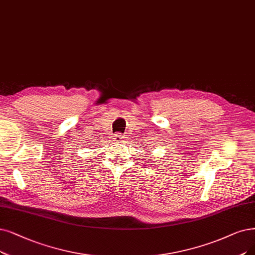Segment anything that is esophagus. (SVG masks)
Masks as SVG:
<instances>
[{"instance_id": "34e87169", "label": "esophagus", "mask_w": 255, "mask_h": 255, "mask_svg": "<svg viewBox=\"0 0 255 255\" xmlns=\"http://www.w3.org/2000/svg\"><path fill=\"white\" fill-rule=\"evenodd\" d=\"M125 137H124V135H121V134H114V136H113V139H114V141L116 142V143H120V142L122 141V139H124Z\"/></svg>"}]
</instances>
